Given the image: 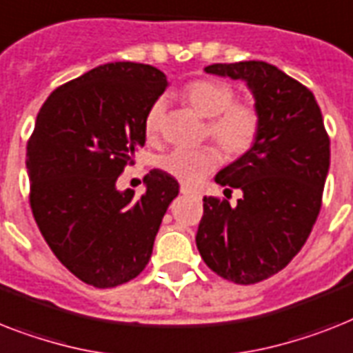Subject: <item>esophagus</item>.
Instances as JSON below:
<instances>
[{"label": "esophagus", "instance_id": "esophagus-1", "mask_svg": "<svg viewBox=\"0 0 353 353\" xmlns=\"http://www.w3.org/2000/svg\"><path fill=\"white\" fill-rule=\"evenodd\" d=\"M181 194H185V196H192V197H201L199 192L192 190V188H188V186H181Z\"/></svg>", "mask_w": 353, "mask_h": 353}]
</instances>
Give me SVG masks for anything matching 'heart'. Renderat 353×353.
<instances>
[{
  "label": "heart",
  "instance_id": "heart-1",
  "mask_svg": "<svg viewBox=\"0 0 353 353\" xmlns=\"http://www.w3.org/2000/svg\"><path fill=\"white\" fill-rule=\"evenodd\" d=\"M186 103L205 119H210L208 132L212 139L228 154H241L250 148L257 136V112L245 103L236 101V94L221 81H194L185 88ZM167 108L165 97L152 103L145 116V132L156 136L161 128ZM221 157L210 147L174 148L159 159V167L185 185H197L219 165Z\"/></svg>",
  "mask_w": 353,
  "mask_h": 353
}]
</instances>
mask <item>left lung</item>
Instances as JSON below:
<instances>
[{"label": "left lung", "instance_id": "left-lung-1", "mask_svg": "<svg viewBox=\"0 0 353 353\" xmlns=\"http://www.w3.org/2000/svg\"><path fill=\"white\" fill-rule=\"evenodd\" d=\"M205 72L245 83L259 127L252 147L214 177L243 197L236 206L203 199L196 245L217 276L254 285L283 270L310 236L330 168V139L314 94L270 63H214Z\"/></svg>", "mask_w": 353, "mask_h": 353}]
</instances>
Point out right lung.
I'll return each mask as SVG.
<instances>
[{
	"label": "right lung",
	"mask_w": 353,
	"mask_h": 353,
	"mask_svg": "<svg viewBox=\"0 0 353 353\" xmlns=\"http://www.w3.org/2000/svg\"><path fill=\"white\" fill-rule=\"evenodd\" d=\"M170 83L141 63L99 65L56 88L27 145L34 219L54 256L77 279L112 288L148 265L179 183L154 168L145 192L117 177L145 145V116Z\"/></svg>",
	"instance_id": "obj_1"
}]
</instances>
